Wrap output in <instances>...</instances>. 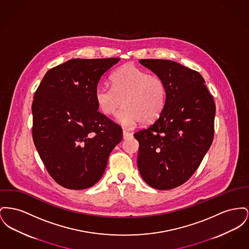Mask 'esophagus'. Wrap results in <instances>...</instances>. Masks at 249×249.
<instances>
[{
    "instance_id": "esophagus-1",
    "label": "esophagus",
    "mask_w": 249,
    "mask_h": 249,
    "mask_svg": "<svg viewBox=\"0 0 249 249\" xmlns=\"http://www.w3.org/2000/svg\"><path fill=\"white\" fill-rule=\"evenodd\" d=\"M132 135V132H128V131H126V130H123V138H124V139L130 138Z\"/></svg>"
}]
</instances>
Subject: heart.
<instances>
[{
    "mask_svg": "<svg viewBox=\"0 0 249 249\" xmlns=\"http://www.w3.org/2000/svg\"><path fill=\"white\" fill-rule=\"evenodd\" d=\"M110 81L112 88L95 90V101L105 116H114L123 104L117 120L126 127L139 121L150 123L160 117L166 102V87L161 77L125 64L113 72Z\"/></svg>",
    "mask_w": 249,
    "mask_h": 249,
    "instance_id": "heart-1",
    "label": "heart"
}]
</instances>
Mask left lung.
Instances as JSON below:
<instances>
[{
    "label": "left lung",
    "instance_id": "8db88e82",
    "mask_svg": "<svg viewBox=\"0 0 249 249\" xmlns=\"http://www.w3.org/2000/svg\"><path fill=\"white\" fill-rule=\"evenodd\" d=\"M139 62L163 80L166 102L153 124L134 133L138 169L149 186L173 189L190 178L213 143L215 104L197 71L171 60Z\"/></svg>",
    "mask_w": 249,
    "mask_h": 249
}]
</instances>
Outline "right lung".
Segmentation results:
<instances>
[{
  "label": "right lung",
  "mask_w": 249,
  "mask_h": 249,
  "mask_svg": "<svg viewBox=\"0 0 249 249\" xmlns=\"http://www.w3.org/2000/svg\"><path fill=\"white\" fill-rule=\"evenodd\" d=\"M119 58L71 59L45 74L32 104L33 140L59 185L87 189L103 177L121 127L98 111L95 90Z\"/></svg>",
  "instance_id": "right-lung-1"
}]
</instances>
